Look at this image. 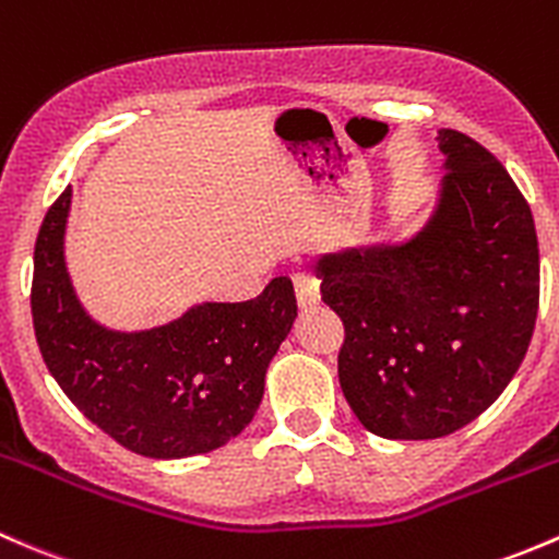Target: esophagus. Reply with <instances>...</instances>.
<instances>
[{"label":"esophagus","instance_id":"34e87169","mask_svg":"<svg viewBox=\"0 0 559 559\" xmlns=\"http://www.w3.org/2000/svg\"><path fill=\"white\" fill-rule=\"evenodd\" d=\"M293 287H296V298L301 307H314L320 301V280L309 272L293 274Z\"/></svg>","mask_w":559,"mask_h":559}]
</instances>
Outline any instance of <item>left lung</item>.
<instances>
[{
	"mask_svg": "<svg viewBox=\"0 0 559 559\" xmlns=\"http://www.w3.org/2000/svg\"><path fill=\"white\" fill-rule=\"evenodd\" d=\"M441 199L404 245L322 255V301L344 322L338 382L384 439H441L495 404L531 347L538 237L495 155L441 129Z\"/></svg>",
	"mask_w": 559,
	"mask_h": 559,
	"instance_id": "1",
	"label": "left lung"
}]
</instances>
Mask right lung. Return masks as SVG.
I'll list each match as a JSON object with an SVG mask.
<instances>
[{"instance_id":"right-lung-1","label":"right lung","mask_w":559,"mask_h":559,"mask_svg":"<svg viewBox=\"0 0 559 559\" xmlns=\"http://www.w3.org/2000/svg\"><path fill=\"white\" fill-rule=\"evenodd\" d=\"M69 201L72 188L53 201L34 245L32 318L48 371L126 450L171 460L228 444L255 417L266 368L298 314L293 282L274 277L250 301L199 304L151 331H107L69 282Z\"/></svg>"}]
</instances>
